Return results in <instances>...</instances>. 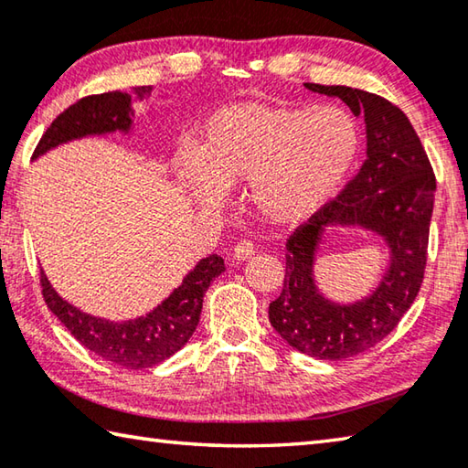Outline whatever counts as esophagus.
I'll return each instance as SVG.
<instances>
[{
    "instance_id": "1",
    "label": "esophagus",
    "mask_w": 468,
    "mask_h": 468,
    "mask_svg": "<svg viewBox=\"0 0 468 468\" xmlns=\"http://www.w3.org/2000/svg\"><path fill=\"white\" fill-rule=\"evenodd\" d=\"M253 253H256V248H253V243L251 241H239L235 245V250H233V258L235 260H239V261H243V260H250Z\"/></svg>"
}]
</instances>
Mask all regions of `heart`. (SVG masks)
<instances>
[{
	"instance_id": "b5f03b06",
	"label": "heart",
	"mask_w": 468,
	"mask_h": 468,
	"mask_svg": "<svg viewBox=\"0 0 468 468\" xmlns=\"http://www.w3.org/2000/svg\"><path fill=\"white\" fill-rule=\"evenodd\" d=\"M360 149V124L344 106L241 101L208 118L177 172L200 207L217 208L225 188L250 182L260 217L294 225L335 198Z\"/></svg>"
}]
</instances>
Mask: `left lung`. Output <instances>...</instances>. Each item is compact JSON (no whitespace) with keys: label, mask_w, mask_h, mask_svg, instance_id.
Wrapping results in <instances>:
<instances>
[{"label":"left lung","mask_w":468,"mask_h":468,"mask_svg":"<svg viewBox=\"0 0 468 468\" xmlns=\"http://www.w3.org/2000/svg\"><path fill=\"white\" fill-rule=\"evenodd\" d=\"M304 88L346 101L367 122V159L337 198L286 241L282 292L270 303V323L294 350L319 360H344L377 346L418 296L428 260L436 176L426 149L401 110L377 93L347 86ZM362 226L389 248V268L370 297L334 303L316 288L314 251L327 226Z\"/></svg>","instance_id":"8db88e82"}]
</instances>
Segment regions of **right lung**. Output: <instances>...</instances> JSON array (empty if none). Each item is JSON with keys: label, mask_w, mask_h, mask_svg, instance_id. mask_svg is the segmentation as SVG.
Here are the masks:
<instances>
[{"label": "right lung", "mask_w": 468, "mask_h": 468, "mask_svg": "<svg viewBox=\"0 0 468 468\" xmlns=\"http://www.w3.org/2000/svg\"><path fill=\"white\" fill-rule=\"evenodd\" d=\"M133 93L141 100L149 96L151 88H133ZM133 116V96L126 91H108L81 98L55 118L38 141L32 159H38L47 151L75 139L116 131L129 133ZM223 271V258L212 253L186 274L182 284L164 303L157 304L147 315L129 321H108L73 307L71 303L63 301L57 294L42 270L40 286L47 307L83 347L116 367L141 370L167 360L169 356H174L188 344L198 325L205 292L212 280Z\"/></svg>", "instance_id": "add662e5"}]
</instances>
